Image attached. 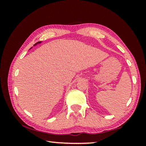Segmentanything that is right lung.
Instances as JSON below:
<instances>
[{"label":"right lung","mask_w":146,"mask_h":146,"mask_svg":"<svg viewBox=\"0 0 146 146\" xmlns=\"http://www.w3.org/2000/svg\"><path fill=\"white\" fill-rule=\"evenodd\" d=\"M41 42H42V41L38 42H36V44H35V45H34V46H36V45H37V44H40ZM33 48V47H31V48ZM31 48H30V49H31Z\"/></svg>","instance_id":"right-lung-1"}]
</instances>
